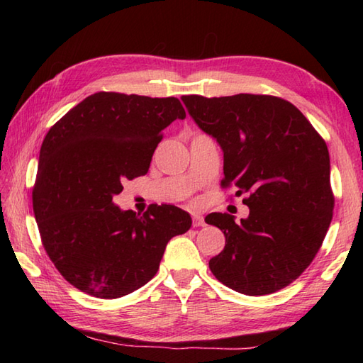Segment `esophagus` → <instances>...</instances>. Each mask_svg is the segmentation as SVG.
<instances>
[{
	"label": "esophagus",
	"mask_w": 363,
	"mask_h": 363,
	"mask_svg": "<svg viewBox=\"0 0 363 363\" xmlns=\"http://www.w3.org/2000/svg\"><path fill=\"white\" fill-rule=\"evenodd\" d=\"M194 226H196V228H199V226H206V221H204V218L201 217V215L194 213Z\"/></svg>",
	"instance_id": "obj_1"
}]
</instances>
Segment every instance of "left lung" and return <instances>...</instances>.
Instances as JSON below:
<instances>
[{
	"mask_svg": "<svg viewBox=\"0 0 363 363\" xmlns=\"http://www.w3.org/2000/svg\"><path fill=\"white\" fill-rule=\"evenodd\" d=\"M191 118L217 138L225 157L221 187L234 186L250 217L213 212L207 225L226 246L209 268L226 287L269 295L303 274L333 220L334 194L326 142L303 113L279 96L181 98Z\"/></svg>",
	"mask_w": 363,
	"mask_h": 363,
	"instance_id": "8db88e82",
	"label": "left lung"
}]
</instances>
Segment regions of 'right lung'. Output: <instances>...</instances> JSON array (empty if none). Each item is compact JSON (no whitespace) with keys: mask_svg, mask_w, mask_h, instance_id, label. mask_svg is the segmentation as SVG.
Instances as JSON below:
<instances>
[{"mask_svg":"<svg viewBox=\"0 0 363 363\" xmlns=\"http://www.w3.org/2000/svg\"><path fill=\"white\" fill-rule=\"evenodd\" d=\"M186 111L174 96L98 91L68 111L43 138L33 189L42 245L57 272L90 296L113 299L154 274L169 238L187 233L190 215L151 204L142 217L113 196L148 173L162 130Z\"/></svg>","mask_w":363,"mask_h":363,"instance_id":"add662e5","label":"right lung"}]
</instances>
